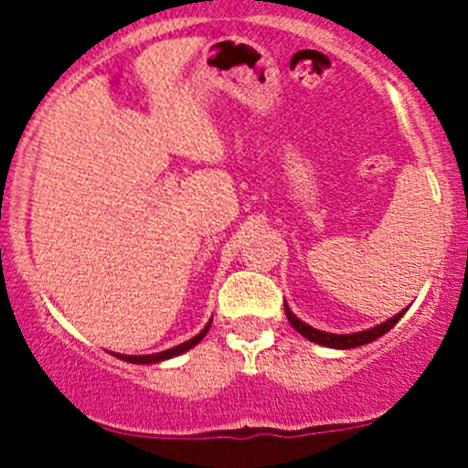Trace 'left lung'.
Here are the masks:
<instances>
[{"mask_svg": "<svg viewBox=\"0 0 468 468\" xmlns=\"http://www.w3.org/2000/svg\"><path fill=\"white\" fill-rule=\"evenodd\" d=\"M405 313H408V308L400 310L399 314H394V317L387 319V322H382L380 325H376V328L360 330V333H351V335H335V333H324V330H317L313 328V325L303 324L299 317H294V313L285 305V314L287 319H290V324L294 325V330H299V333L303 335V337H308L310 342L322 344V346H330V348H356V346H362V344L374 342V339H378L385 333H389Z\"/></svg>", "mask_w": 468, "mask_h": 468, "instance_id": "left-lung-1", "label": "left lung"}]
</instances>
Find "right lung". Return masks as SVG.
<instances>
[{
    "mask_svg": "<svg viewBox=\"0 0 468 468\" xmlns=\"http://www.w3.org/2000/svg\"><path fill=\"white\" fill-rule=\"evenodd\" d=\"M210 324H212V319H210V322L206 324V328L201 330L199 335H195V337H192V339H187V342L178 344V346H174V348H167V351L151 353V356H117V357H122V360H126V362H133V365H154V362H163V360H169V357H176V356H181V353L190 351L192 346H197V344H199L201 339L206 337V333H207V330H210Z\"/></svg>",
    "mask_w": 468,
    "mask_h": 468,
    "instance_id": "obj_1",
    "label": "right lung"
}]
</instances>
